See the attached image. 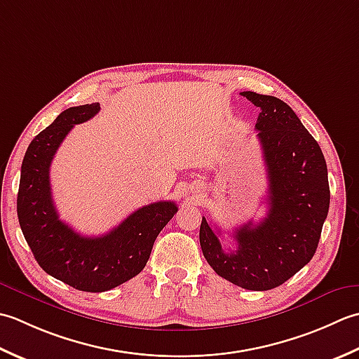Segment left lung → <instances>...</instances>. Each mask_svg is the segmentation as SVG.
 <instances>
[{
	"mask_svg": "<svg viewBox=\"0 0 359 359\" xmlns=\"http://www.w3.org/2000/svg\"><path fill=\"white\" fill-rule=\"evenodd\" d=\"M260 108L255 130L268 172V214L233 232L236 251H224L218 232L203 217L204 259L237 287L266 291L279 287L309 263L330 206L327 164L309 130L283 100L240 93Z\"/></svg>",
	"mask_w": 359,
	"mask_h": 359,
	"instance_id": "obj_1",
	"label": "left lung"
}]
</instances>
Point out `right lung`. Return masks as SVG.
<instances>
[{
	"instance_id": "1",
	"label": "right lung",
	"mask_w": 359,
	"mask_h": 359,
	"mask_svg": "<svg viewBox=\"0 0 359 359\" xmlns=\"http://www.w3.org/2000/svg\"><path fill=\"white\" fill-rule=\"evenodd\" d=\"M99 104L71 107L36 135L21 164L17 198L18 222L35 260L69 287L102 292L142 271L158 233L177 214L173 201L135 210L100 237H83L58 218L49 184V167L71 128L99 113Z\"/></svg>"
}]
</instances>
